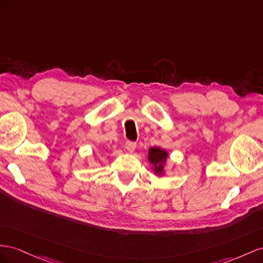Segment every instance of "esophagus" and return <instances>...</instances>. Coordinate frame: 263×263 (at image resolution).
I'll use <instances>...</instances> for the list:
<instances>
[{"label":"esophagus","instance_id":"1","mask_svg":"<svg viewBox=\"0 0 263 263\" xmlns=\"http://www.w3.org/2000/svg\"><path fill=\"white\" fill-rule=\"evenodd\" d=\"M125 148L129 152H133L134 149L137 148V143H136V142H133V141H126L125 142Z\"/></svg>","mask_w":263,"mask_h":263}]
</instances>
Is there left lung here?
Returning a JSON list of instances; mask_svg holds the SVG:
<instances>
[{"label":"left lung","instance_id":"obj_1","mask_svg":"<svg viewBox=\"0 0 263 263\" xmlns=\"http://www.w3.org/2000/svg\"><path fill=\"white\" fill-rule=\"evenodd\" d=\"M167 157V153L164 151V149L160 148V147H152L149 148V152H148V160L149 162H152L155 165V171L157 173H161L162 168H163V165L160 164L162 162H164L166 160ZM159 164V166L157 167V165Z\"/></svg>","mask_w":263,"mask_h":263}]
</instances>
